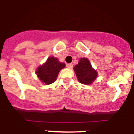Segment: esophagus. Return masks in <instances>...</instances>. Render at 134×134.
Listing matches in <instances>:
<instances>
[{
	"mask_svg": "<svg viewBox=\"0 0 134 134\" xmlns=\"http://www.w3.org/2000/svg\"><path fill=\"white\" fill-rule=\"evenodd\" d=\"M67 67H68V68H69V69H71V68H72V67H73V64L72 63L67 64Z\"/></svg>",
	"mask_w": 134,
	"mask_h": 134,
	"instance_id": "obj_1",
	"label": "esophagus"
}]
</instances>
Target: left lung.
I'll list each match as a JSON object with an SVG mask.
<instances>
[{"label": "left lung", "mask_w": 134, "mask_h": 134, "mask_svg": "<svg viewBox=\"0 0 134 134\" xmlns=\"http://www.w3.org/2000/svg\"><path fill=\"white\" fill-rule=\"evenodd\" d=\"M78 80L85 85L92 84L97 77V72L92 67L87 58H80L78 65L74 68Z\"/></svg>", "instance_id": "obj_1"}]
</instances>
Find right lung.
<instances>
[{
  "label": "right lung",
  "instance_id": "obj_1",
  "mask_svg": "<svg viewBox=\"0 0 134 134\" xmlns=\"http://www.w3.org/2000/svg\"><path fill=\"white\" fill-rule=\"evenodd\" d=\"M65 66V63H60L56 58H48L46 63L38 68L36 74L39 79L44 84H52L56 80L59 71Z\"/></svg>",
  "mask_w": 134,
  "mask_h": 134
}]
</instances>
